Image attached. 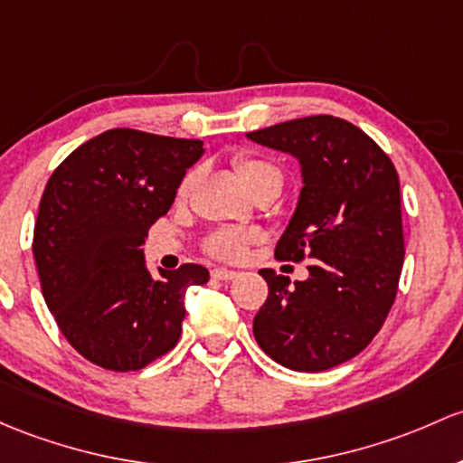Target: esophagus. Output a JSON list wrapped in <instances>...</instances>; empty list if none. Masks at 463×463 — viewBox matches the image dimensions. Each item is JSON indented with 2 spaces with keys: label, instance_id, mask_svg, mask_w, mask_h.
<instances>
[{
  "label": "esophagus",
  "instance_id": "1",
  "mask_svg": "<svg viewBox=\"0 0 463 463\" xmlns=\"http://www.w3.org/2000/svg\"><path fill=\"white\" fill-rule=\"evenodd\" d=\"M211 275H213V279H217V281H231V279H235L237 272L228 270V269H215Z\"/></svg>",
  "mask_w": 463,
  "mask_h": 463
}]
</instances>
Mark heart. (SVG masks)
Instances as JSON below:
<instances>
[{
  "label": "heart",
  "mask_w": 463,
  "mask_h": 463,
  "mask_svg": "<svg viewBox=\"0 0 463 463\" xmlns=\"http://www.w3.org/2000/svg\"><path fill=\"white\" fill-rule=\"evenodd\" d=\"M237 173H240L241 182L252 194L261 191H281V184H284V173L270 159L260 157V155H241L235 159ZM197 170H188L184 175V179L179 182L177 197L186 199L191 194L194 182H197ZM255 232L248 231H232V228H223V231H215L213 235L206 237L203 241V250L206 255L215 257L222 261H237L244 257L246 248L250 241H255Z\"/></svg>",
  "instance_id": "obj_1"
}]
</instances>
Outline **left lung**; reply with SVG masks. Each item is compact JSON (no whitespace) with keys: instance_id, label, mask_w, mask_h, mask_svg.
<instances>
[{"instance_id":"left-lung-1","label":"left lung","mask_w":463,"mask_h":463,"mask_svg":"<svg viewBox=\"0 0 463 463\" xmlns=\"http://www.w3.org/2000/svg\"><path fill=\"white\" fill-rule=\"evenodd\" d=\"M248 139L299 159L304 188L275 257L310 260L308 279L295 284L260 270L269 299L252 333L281 366L328 371L362 353L395 304L406 252L399 175L364 130L333 115L252 130Z\"/></svg>"}]
</instances>
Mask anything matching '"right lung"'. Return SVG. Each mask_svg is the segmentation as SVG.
Returning a JSON list of instances; mask_svg holds the SVG:
<instances>
[{"label": "right lung", "mask_w": 463, "mask_h": 463, "mask_svg": "<svg viewBox=\"0 0 463 463\" xmlns=\"http://www.w3.org/2000/svg\"><path fill=\"white\" fill-rule=\"evenodd\" d=\"M202 153L199 139L113 128L52 170L33 257L61 335L95 366L139 371L179 342L184 297L206 284L208 270L184 264L155 279L142 246Z\"/></svg>", "instance_id": "obj_1"}]
</instances>
